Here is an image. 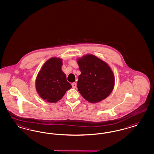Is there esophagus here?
<instances>
[{
	"label": "esophagus",
	"mask_w": 154,
	"mask_h": 154,
	"mask_svg": "<svg viewBox=\"0 0 154 154\" xmlns=\"http://www.w3.org/2000/svg\"><path fill=\"white\" fill-rule=\"evenodd\" d=\"M72 87L73 88H75L76 87V84L75 83H72Z\"/></svg>",
	"instance_id": "esophagus-1"
}]
</instances>
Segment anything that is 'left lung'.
<instances>
[{"mask_svg":"<svg viewBox=\"0 0 154 154\" xmlns=\"http://www.w3.org/2000/svg\"><path fill=\"white\" fill-rule=\"evenodd\" d=\"M77 63L81 71L77 87L81 95L92 103L107 97L115 85L114 73L108 64L92 54L78 58Z\"/></svg>","mask_w":154,"mask_h":154,"instance_id":"left-lung-1","label":"left lung"}]
</instances>
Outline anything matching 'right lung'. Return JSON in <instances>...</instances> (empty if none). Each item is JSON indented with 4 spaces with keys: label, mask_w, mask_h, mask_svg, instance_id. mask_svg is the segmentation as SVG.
I'll use <instances>...</instances> for the list:
<instances>
[{
    "label": "right lung",
    "mask_w": 154,
    "mask_h": 154,
    "mask_svg": "<svg viewBox=\"0 0 154 154\" xmlns=\"http://www.w3.org/2000/svg\"><path fill=\"white\" fill-rule=\"evenodd\" d=\"M62 65L61 58L51 57L43 65L36 76V90L39 97L47 102H57L72 87L62 70Z\"/></svg>",
    "instance_id": "add662e5"
}]
</instances>
